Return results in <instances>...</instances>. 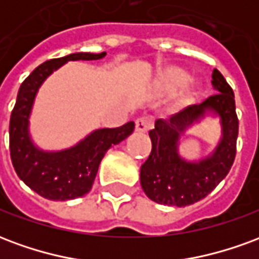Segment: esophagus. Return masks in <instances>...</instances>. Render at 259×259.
<instances>
[{"label": "esophagus", "instance_id": "1", "mask_svg": "<svg viewBox=\"0 0 259 259\" xmlns=\"http://www.w3.org/2000/svg\"><path fill=\"white\" fill-rule=\"evenodd\" d=\"M152 118L151 116H140L136 120V130L139 132H147L152 126Z\"/></svg>", "mask_w": 259, "mask_h": 259}]
</instances>
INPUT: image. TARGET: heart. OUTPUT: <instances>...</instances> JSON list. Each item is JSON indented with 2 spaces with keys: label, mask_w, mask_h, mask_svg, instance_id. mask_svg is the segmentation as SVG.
<instances>
[{
  "label": "heart",
  "mask_w": 259,
  "mask_h": 259,
  "mask_svg": "<svg viewBox=\"0 0 259 259\" xmlns=\"http://www.w3.org/2000/svg\"><path fill=\"white\" fill-rule=\"evenodd\" d=\"M190 80V76L180 70V69H170L168 72L161 76L159 79V84L162 87L163 90L166 91H175L183 87L185 84H187V81Z\"/></svg>",
  "instance_id": "b5f03b06"
}]
</instances>
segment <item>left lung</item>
<instances>
[{"label": "left lung", "instance_id": "obj_1", "mask_svg": "<svg viewBox=\"0 0 259 259\" xmlns=\"http://www.w3.org/2000/svg\"><path fill=\"white\" fill-rule=\"evenodd\" d=\"M211 83L217 94L169 119H158L150 132L152 148L141 165L140 182L147 197L158 204L186 206L205 198L233 165L239 136L234 93L218 69L212 72ZM206 110L217 112L223 119V140L212 157L198 164L186 163L177 155L179 133Z\"/></svg>", "mask_w": 259, "mask_h": 259}]
</instances>
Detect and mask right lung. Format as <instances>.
<instances>
[{"label":"right lung","mask_w":259,"mask_h":259,"mask_svg":"<svg viewBox=\"0 0 259 259\" xmlns=\"http://www.w3.org/2000/svg\"><path fill=\"white\" fill-rule=\"evenodd\" d=\"M102 57H105V53H77L64 58L50 59L37 66L20 84L9 120L11 159L20 179L44 198L65 201L87 194L93 187L105 152L135 130L133 122L115 129L96 130L76 147L61 152L40 151L29 139L27 123L33 100L48 74L68 61H91Z\"/></svg>","instance_id":"1"}]
</instances>
